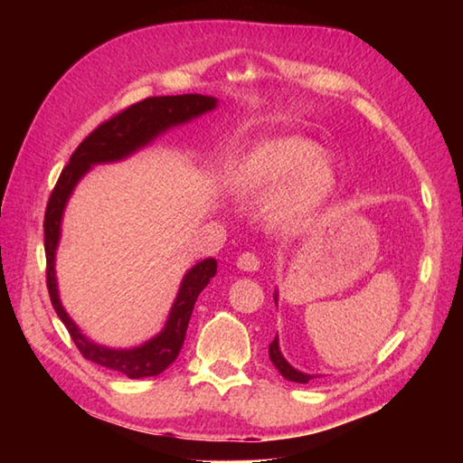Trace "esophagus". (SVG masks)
<instances>
[{
	"label": "esophagus",
	"instance_id": "obj_1",
	"mask_svg": "<svg viewBox=\"0 0 463 463\" xmlns=\"http://www.w3.org/2000/svg\"><path fill=\"white\" fill-rule=\"evenodd\" d=\"M261 265L260 255L253 253V250H245V253H241L237 257V268L242 271H257Z\"/></svg>",
	"mask_w": 463,
	"mask_h": 463
}]
</instances>
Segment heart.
Masks as SVG:
<instances>
[{
  "instance_id": "heart-1",
  "label": "heart",
  "mask_w": 463,
  "mask_h": 463,
  "mask_svg": "<svg viewBox=\"0 0 463 463\" xmlns=\"http://www.w3.org/2000/svg\"><path fill=\"white\" fill-rule=\"evenodd\" d=\"M242 190L271 195L269 218L286 231H302L323 216L339 190V174L308 138H278L250 153L239 171Z\"/></svg>"
}]
</instances>
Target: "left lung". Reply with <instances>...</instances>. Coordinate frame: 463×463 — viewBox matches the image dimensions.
<instances>
[{"mask_svg":"<svg viewBox=\"0 0 463 463\" xmlns=\"http://www.w3.org/2000/svg\"><path fill=\"white\" fill-rule=\"evenodd\" d=\"M276 298H278V296H276ZM269 359H271V364L278 367V372H279L281 375H284L286 380H289V382H298V383H308L312 378H317V375L302 373V372L294 370V367L286 362V357L281 355V351H279V341H278V335H276V339H273V341L269 343Z\"/></svg>","mask_w":463,"mask_h":463,"instance_id":"1","label":"left lung"}]
</instances>
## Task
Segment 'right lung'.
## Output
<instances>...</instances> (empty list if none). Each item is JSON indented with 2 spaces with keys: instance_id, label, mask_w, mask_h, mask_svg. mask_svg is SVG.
Here are the masks:
<instances>
[{
  "instance_id": "add662e5",
  "label": "right lung",
  "mask_w": 463,
  "mask_h": 463,
  "mask_svg": "<svg viewBox=\"0 0 463 463\" xmlns=\"http://www.w3.org/2000/svg\"><path fill=\"white\" fill-rule=\"evenodd\" d=\"M216 108V98L200 96V93H184V96H159L146 98L143 101L128 106L112 118L101 122L96 130H91L75 148L71 159L61 171L59 182L51 192L49 203L44 213V253H46V288L62 325L67 326L77 349L90 362L104 365L108 370L120 372L130 380L159 375L175 362L185 339L187 323H190L194 304L208 281L216 276V260H203L195 263L185 273L177 298L171 307L165 328L153 336L151 341L135 349H109L104 345L90 341L62 308L57 289V276H54V253L61 239V218L67 206L69 195L73 194L77 182L88 174L91 165L98 163L120 161L124 156L137 153L146 146L161 132L169 130L177 124L190 122L192 118L210 112Z\"/></svg>"
}]
</instances>
